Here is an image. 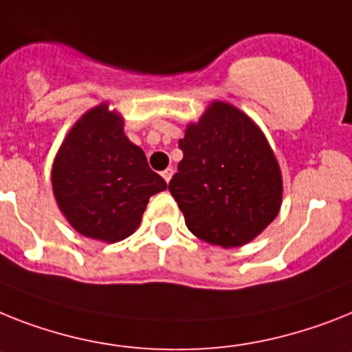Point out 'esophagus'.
I'll list each match as a JSON object with an SVG mask.
<instances>
[{
  "instance_id": "esophagus-1",
  "label": "esophagus",
  "mask_w": 352,
  "mask_h": 352,
  "mask_svg": "<svg viewBox=\"0 0 352 352\" xmlns=\"http://www.w3.org/2000/svg\"><path fill=\"white\" fill-rule=\"evenodd\" d=\"M173 174H174V170H173V169H165L164 173H162V176H164L165 182L169 183V182H170V178H173Z\"/></svg>"
}]
</instances>
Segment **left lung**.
<instances>
[{
	"label": "left lung",
	"instance_id": "8db88e82",
	"mask_svg": "<svg viewBox=\"0 0 352 352\" xmlns=\"http://www.w3.org/2000/svg\"><path fill=\"white\" fill-rule=\"evenodd\" d=\"M178 147L183 160L169 190L196 237L235 248L277 217L283 201L278 164L245 113L214 102L197 124L187 127Z\"/></svg>",
	"mask_w": 352,
	"mask_h": 352
}]
</instances>
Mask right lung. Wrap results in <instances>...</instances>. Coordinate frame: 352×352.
<instances>
[{
	"mask_svg": "<svg viewBox=\"0 0 352 352\" xmlns=\"http://www.w3.org/2000/svg\"><path fill=\"white\" fill-rule=\"evenodd\" d=\"M59 208L78 234L117 243L138 228L149 197L167 188L144 151L124 135L107 106L88 111L69 131L52 169Z\"/></svg>",
	"mask_w": 352,
	"mask_h": 352,
	"instance_id": "obj_1",
	"label": "right lung"
}]
</instances>
